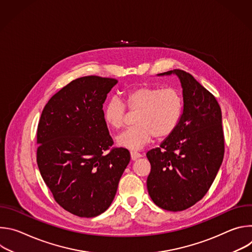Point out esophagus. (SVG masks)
I'll return each instance as SVG.
<instances>
[{
    "mask_svg": "<svg viewBox=\"0 0 252 252\" xmlns=\"http://www.w3.org/2000/svg\"><path fill=\"white\" fill-rule=\"evenodd\" d=\"M130 157H131V159L132 160H135L137 158H139L141 157V155L139 153H136V152H131L130 153Z\"/></svg>",
    "mask_w": 252,
    "mask_h": 252,
    "instance_id": "34e87169",
    "label": "esophagus"
}]
</instances>
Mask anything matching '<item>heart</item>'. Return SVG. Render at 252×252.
<instances>
[{"mask_svg": "<svg viewBox=\"0 0 252 252\" xmlns=\"http://www.w3.org/2000/svg\"><path fill=\"white\" fill-rule=\"evenodd\" d=\"M126 102L130 112H137L135 126L120 133L118 146L138 151L146 147L155 135L165 138L177 127L184 113V97L175 88L140 87L126 94ZM126 107L117 96L111 97L103 107V119L114 128H122L126 123Z\"/></svg>", "mask_w": 252, "mask_h": 252, "instance_id": "1", "label": "heart"}]
</instances>
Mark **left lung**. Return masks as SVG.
Here are the masks:
<instances>
[{"label":"left lung","mask_w":252,"mask_h":252,"mask_svg":"<svg viewBox=\"0 0 252 252\" xmlns=\"http://www.w3.org/2000/svg\"><path fill=\"white\" fill-rule=\"evenodd\" d=\"M184 113L175 130L159 148L147 154L151 172L147 187L162 209L182 211L199 201L210 189L222 163L224 136L221 109L215 96L182 69Z\"/></svg>","instance_id":"1"}]
</instances>
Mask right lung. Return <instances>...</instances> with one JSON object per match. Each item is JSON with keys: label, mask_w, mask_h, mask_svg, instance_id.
<instances>
[{"label": "right lung", "mask_w": 252, "mask_h": 252, "mask_svg": "<svg viewBox=\"0 0 252 252\" xmlns=\"http://www.w3.org/2000/svg\"><path fill=\"white\" fill-rule=\"evenodd\" d=\"M118 80L88 76L56 93L37 130V163L55 200L80 218H94L113 202L129 152L112 148L102 104ZM107 151V153L105 152Z\"/></svg>", "instance_id": "add662e5"}]
</instances>
